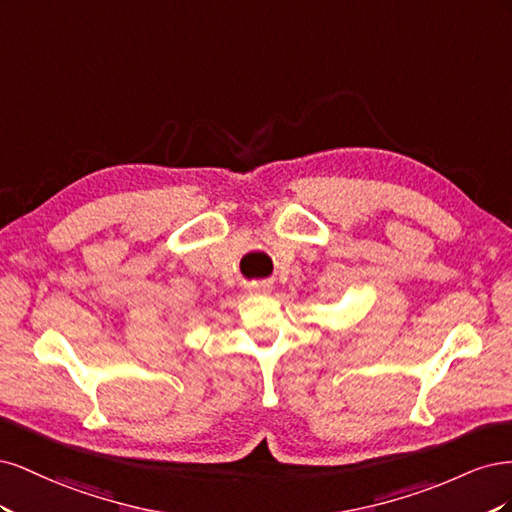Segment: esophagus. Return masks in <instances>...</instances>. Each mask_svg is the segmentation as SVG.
Returning a JSON list of instances; mask_svg holds the SVG:
<instances>
[{
	"instance_id": "obj_1",
	"label": "esophagus",
	"mask_w": 512,
	"mask_h": 512,
	"mask_svg": "<svg viewBox=\"0 0 512 512\" xmlns=\"http://www.w3.org/2000/svg\"><path fill=\"white\" fill-rule=\"evenodd\" d=\"M250 292H256V294H269V292H271V286H269V284H252Z\"/></svg>"
}]
</instances>
